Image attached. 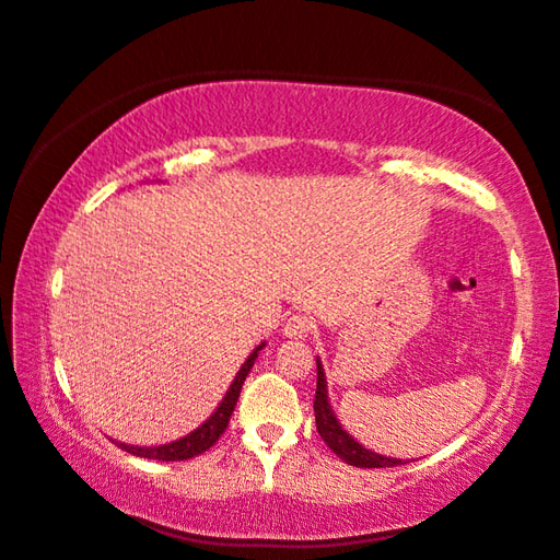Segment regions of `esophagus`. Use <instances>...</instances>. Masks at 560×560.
Instances as JSON below:
<instances>
[{"label":"esophagus","mask_w":560,"mask_h":560,"mask_svg":"<svg viewBox=\"0 0 560 560\" xmlns=\"http://www.w3.org/2000/svg\"><path fill=\"white\" fill-rule=\"evenodd\" d=\"M313 319L303 313H293L287 323H283V335L291 339H305L313 331Z\"/></svg>","instance_id":"obj_1"}]
</instances>
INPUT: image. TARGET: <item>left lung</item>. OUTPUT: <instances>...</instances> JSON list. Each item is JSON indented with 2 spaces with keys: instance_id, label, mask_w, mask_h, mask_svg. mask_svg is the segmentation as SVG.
I'll list each match as a JSON object with an SVG mask.
<instances>
[{
  "instance_id": "obj_1",
  "label": "left lung",
  "mask_w": 560,
  "mask_h": 560,
  "mask_svg": "<svg viewBox=\"0 0 560 560\" xmlns=\"http://www.w3.org/2000/svg\"><path fill=\"white\" fill-rule=\"evenodd\" d=\"M315 423H317V433L323 435L327 447L335 452L337 457H341L347 464H353V467H363V469H375V467H397V464H404L401 459H392L383 457L377 452L365 450L363 445L355 443V440L343 431L339 425L335 411H331L329 401H327V385H325V371L317 361V389H315Z\"/></svg>"
}]
</instances>
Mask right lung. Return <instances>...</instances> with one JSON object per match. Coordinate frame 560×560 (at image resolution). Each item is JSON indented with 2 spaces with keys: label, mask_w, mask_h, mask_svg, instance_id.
<instances>
[{
  "label": "right lung",
  "mask_w": 560,
  "mask_h": 560,
  "mask_svg": "<svg viewBox=\"0 0 560 560\" xmlns=\"http://www.w3.org/2000/svg\"><path fill=\"white\" fill-rule=\"evenodd\" d=\"M261 347L265 343H259V347L249 353V359L243 363L241 371H237L233 385L229 387V392H225L223 401L219 404V409L213 411L209 419L201 423L197 431H192L189 435L175 440V443H168V445H159V447H135V445H125V443H117L122 450L132 452V455L137 457H147V459H159V462H180V459H192L197 455H201V452H207L217 440L223 435L225 428H229V421H231V413L235 409L237 404V397H241V389H243V383L245 377L249 373V368L255 365V359L257 353L261 351Z\"/></svg>",
  "instance_id": "add662e5"
}]
</instances>
